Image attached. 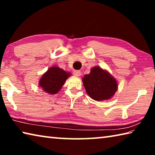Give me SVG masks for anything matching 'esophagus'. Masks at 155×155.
I'll use <instances>...</instances> for the list:
<instances>
[{
    "mask_svg": "<svg viewBox=\"0 0 155 155\" xmlns=\"http://www.w3.org/2000/svg\"><path fill=\"white\" fill-rule=\"evenodd\" d=\"M74 75L76 76V77H80L81 75V72L79 70H75L74 72Z\"/></svg>",
    "mask_w": 155,
    "mask_h": 155,
    "instance_id": "obj_1",
    "label": "esophagus"
}]
</instances>
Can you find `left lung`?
<instances>
[{"mask_svg": "<svg viewBox=\"0 0 155 155\" xmlns=\"http://www.w3.org/2000/svg\"><path fill=\"white\" fill-rule=\"evenodd\" d=\"M82 81L86 92L96 101L110 99L117 90L116 79L98 66L94 67Z\"/></svg>", "mask_w": 155, "mask_h": 155, "instance_id": "left-lung-1", "label": "left lung"}]
</instances>
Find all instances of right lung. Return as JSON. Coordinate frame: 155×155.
Listing matches in <instances>:
<instances>
[{
	"mask_svg": "<svg viewBox=\"0 0 155 155\" xmlns=\"http://www.w3.org/2000/svg\"><path fill=\"white\" fill-rule=\"evenodd\" d=\"M70 74V72H66L59 67L52 66L41 77L39 85L46 93L55 94L61 90Z\"/></svg>",
	"mask_w": 155,
	"mask_h": 155,
	"instance_id": "obj_1",
	"label": "right lung"
}]
</instances>
